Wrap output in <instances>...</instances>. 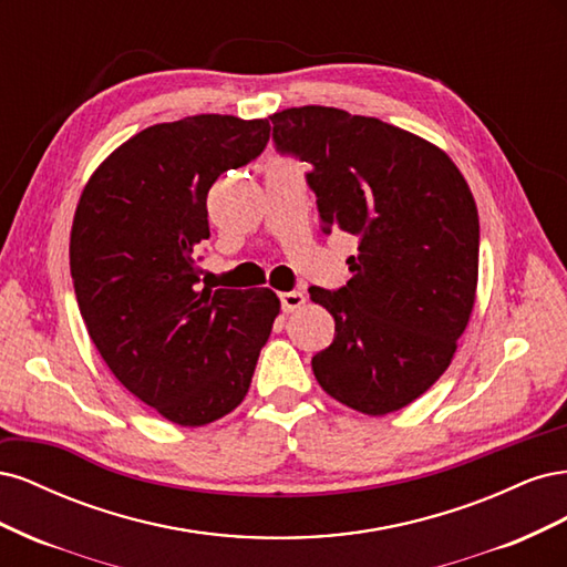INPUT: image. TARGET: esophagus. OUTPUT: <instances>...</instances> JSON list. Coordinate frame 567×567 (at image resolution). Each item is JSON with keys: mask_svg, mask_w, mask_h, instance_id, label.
Here are the masks:
<instances>
[{"mask_svg": "<svg viewBox=\"0 0 567 567\" xmlns=\"http://www.w3.org/2000/svg\"><path fill=\"white\" fill-rule=\"evenodd\" d=\"M279 300H281V310L284 312H296V310H300V307L305 305V296L300 293V290H288V293L279 296Z\"/></svg>", "mask_w": 567, "mask_h": 567, "instance_id": "1", "label": "esophagus"}]
</instances>
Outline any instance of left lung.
<instances>
[{
	"instance_id": "8db88e82",
	"label": "left lung",
	"mask_w": 567,
	"mask_h": 567,
	"mask_svg": "<svg viewBox=\"0 0 567 567\" xmlns=\"http://www.w3.org/2000/svg\"><path fill=\"white\" fill-rule=\"evenodd\" d=\"M269 120L277 151L312 165L321 229L357 238L352 279L310 288L336 319L312 371L333 400L390 414L447 371L468 326L480 252L471 188L442 148L379 117L302 106Z\"/></svg>"
}]
</instances>
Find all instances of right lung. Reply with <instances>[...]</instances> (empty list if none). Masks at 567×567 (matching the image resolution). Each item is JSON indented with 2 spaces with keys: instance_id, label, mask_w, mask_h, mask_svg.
<instances>
[{
  "instance_id": "add662e5",
  "label": "right lung",
  "mask_w": 567,
  "mask_h": 567,
  "mask_svg": "<svg viewBox=\"0 0 567 567\" xmlns=\"http://www.w3.org/2000/svg\"><path fill=\"white\" fill-rule=\"evenodd\" d=\"M269 120L192 115L142 130L96 167L71 231L80 315L134 398L196 427L244 402L281 302L269 288H200L210 186L269 142Z\"/></svg>"
}]
</instances>
